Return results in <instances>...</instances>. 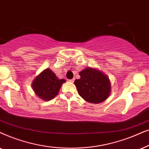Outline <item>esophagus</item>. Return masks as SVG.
I'll return each mask as SVG.
<instances>
[{
    "instance_id": "1",
    "label": "esophagus",
    "mask_w": 149,
    "mask_h": 149,
    "mask_svg": "<svg viewBox=\"0 0 149 149\" xmlns=\"http://www.w3.org/2000/svg\"><path fill=\"white\" fill-rule=\"evenodd\" d=\"M74 80H75V79H74V78L71 79V80H69V81H70L71 82H74Z\"/></svg>"
}]
</instances>
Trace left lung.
I'll list each match as a JSON object with an SVG mask.
<instances>
[{
  "instance_id": "1",
  "label": "left lung",
  "mask_w": 149,
  "mask_h": 149,
  "mask_svg": "<svg viewBox=\"0 0 149 149\" xmlns=\"http://www.w3.org/2000/svg\"><path fill=\"white\" fill-rule=\"evenodd\" d=\"M80 78L76 80L78 94L87 102L97 104L104 102L110 93V83L106 75L100 71L87 68L80 71Z\"/></svg>"
}]
</instances>
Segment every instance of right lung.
I'll return each mask as SVG.
<instances>
[{
    "instance_id": "obj_1",
    "label": "right lung",
    "mask_w": 149,
    "mask_h": 149,
    "mask_svg": "<svg viewBox=\"0 0 149 149\" xmlns=\"http://www.w3.org/2000/svg\"><path fill=\"white\" fill-rule=\"evenodd\" d=\"M65 82L64 79H58L54 73L47 69L36 77L32 86L37 96L43 100L49 101L58 95Z\"/></svg>"
}]
</instances>
